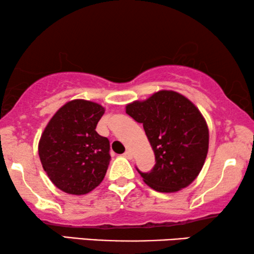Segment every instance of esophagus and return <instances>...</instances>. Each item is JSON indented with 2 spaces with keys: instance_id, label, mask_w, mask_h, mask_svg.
<instances>
[{
  "instance_id": "1",
  "label": "esophagus",
  "mask_w": 254,
  "mask_h": 254,
  "mask_svg": "<svg viewBox=\"0 0 254 254\" xmlns=\"http://www.w3.org/2000/svg\"><path fill=\"white\" fill-rule=\"evenodd\" d=\"M124 157H126L127 159H131L133 158V154H131L130 150H126L124 154Z\"/></svg>"
}]
</instances>
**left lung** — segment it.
I'll list each match as a JSON object with an SVG mask.
<instances>
[{
	"instance_id": "obj_1",
	"label": "left lung",
	"mask_w": 254,
	"mask_h": 254,
	"mask_svg": "<svg viewBox=\"0 0 254 254\" xmlns=\"http://www.w3.org/2000/svg\"><path fill=\"white\" fill-rule=\"evenodd\" d=\"M126 113L143 125L155 154L150 171L136 168L143 182L166 193L189 186L202 169L209 144L206 120L195 105L178 92L162 90L128 104Z\"/></svg>"
}]
</instances>
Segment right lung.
<instances>
[{"mask_svg":"<svg viewBox=\"0 0 254 254\" xmlns=\"http://www.w3.org/2000/svg\"><path fill=\"white\" fill-rule=\"evenodd\" d=\"M104 112L97 103L71 100L54 114L41 135V164L52 183L65 193L91 192L105 177L110 141L96 131Z\"/></svg>","mask_w":254,"mask_h":254,"instance_id":"add662e5","label":"right lung"}]
</instances>
